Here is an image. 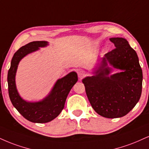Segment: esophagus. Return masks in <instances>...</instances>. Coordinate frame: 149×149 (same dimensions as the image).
<instances>
[{"label": "esophagus", "mask_w": 149, "mask_h": 149, "mask_svg": "<svg viewBox=\"0 0 149 149\" xmlns=\"http://www.w3.org/2000/svg\"><path fill=\"white\" fill-rule=\"evenodd\" d=\"M78 76L80 79H82V78H83L86 76L85 71H82V70H80V71H78Z\"/></svg>", "instance_id": "1"}]
</instances>
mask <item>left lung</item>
Instances as JSON below:
<instances>
[{
	"label": "left lung",
	"instance_id": "obj_1",
	"mask_svg": "<svg viewBox=\"0 0 149 149\" xmlns=\"http://www.w3.org/2000/svg\"><path fill=\"white\" fill-rule=\"evenodd\" d=\"M110 40L115 48L105 55L96 75L82 80L89 103L103 117L114 119L126 115L139 101L142 89V70L137 55L126 39ZM108 61L123 71L108 77Z\"/></svg>",
	"mask_w": 149,
	"mask_h": 149
}]
</instances>
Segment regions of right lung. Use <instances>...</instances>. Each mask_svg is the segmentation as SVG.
Segmentation results:
<instances>
[{
    "instance_id": "add662e5",
    "label": "right lung",
    "mask_w": 149,
    "mask_h": 149,
    "mask_svg": "<svg viewBox=\"0 0 149 149\" xmlns=\"http://www.w3.org/2000/svg\"><path fill=\"white\" fill-rule=\"evenodd\" d=\"M46 45V42L37 41L21 47L14 54L8 71V92L10 101L25 119L33 123H47L57 117L63 110L70 90L78 81L76 73L71 72L57 80L49 96L42 101L28 103L20 97L15 85V75L19 61L28 53L37 51L39 47Z\"/></svg>"
}]
</instances>
